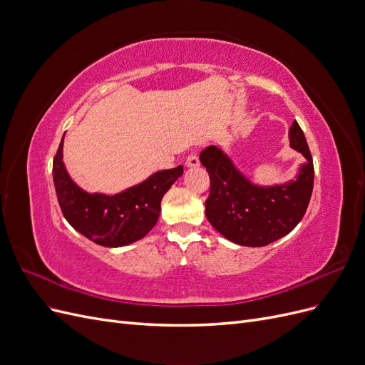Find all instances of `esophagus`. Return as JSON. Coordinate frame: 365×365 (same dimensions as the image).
I'll use <instances>...</instances> for the list:
<instances>
[{
	"mask_svg": "<svg viewBox=\"0 0 365 365\" xmlns=\"http://www.w3.org/2000/svg\"><path fill=\"white\" fill-rule=\"evenodd\" d=\"M185 165L187 168H197V165H200V157H197L196 153H190L185 160Z\"/></svg>",
	"mask_w": 365,
	"mask_h": 365,
	"instance_id": "34e87169",
	"label": "esophagus"
}]
</instances>
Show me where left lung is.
I'll return each mask as SVG.
<instances>
[{
  "label": "left lung",
  "instance_id": "1",
  "mask_svg": "<svg viewBox=\"0 0 365 365\" xmlns=\"http://www.w3.org/2000/svg\"><path fill=\"white\" fill-rule=\"evenodd\" d=\"M289 141L306 163L295 180L275 185L251 182L217 146L201 152L200 160L210 175L205 216L225 239L244 247H264L291 233L304 216L314 189V163L297 121L289 128Z\"/></svg>",
  "mask_w": 365,
  "mask_h": 365
}]
</instances>
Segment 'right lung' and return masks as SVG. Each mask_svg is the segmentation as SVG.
Masks as SVG:
<instances>
[{
    "label": "right lung",
    "mask_w": 365,
    "mask_h": 365,
    "mask_svg": "<svg viewBox=\"0 0 365 365\" xmlns=\"http://www.w3.org/2000/svg\"><path fill=\"white\" fill-rule=\"evenodd\" d=\"M181 175L182 165L160 170L109 196L88 193L71 180L63 164V137L53 160L54 189L63 217L94 244L109 248L129 245L149 233L158 220L163 196Z\"/></svg>",
    "instance_id": "add662e5"
}]
</instances>
